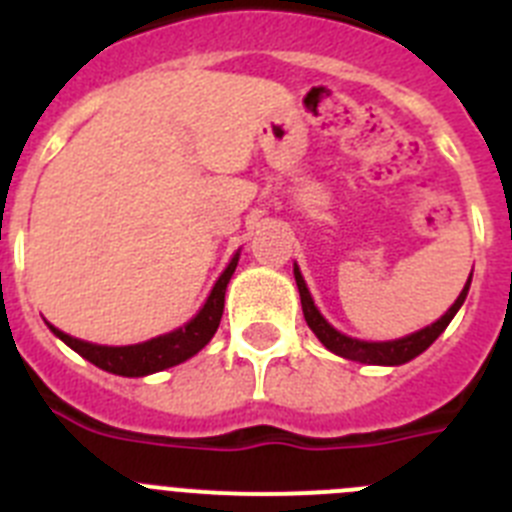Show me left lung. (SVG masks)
Masks as SVG:
<instances>
[{"label":"left lung","instance_id":"obj_1","mask_svg":"<svg viewBox=\"0 0 512 512\" xmlns=\"http://www.w3.org/2000/svg\"><path fill=\"white\" fill-rule=\"evenodd\" d=\"M295 282L297 289H300V300H302V312H305V320L310 325V330L318 336V341L323 343L328 351L333 354L343 356V359H351V361H361V364H382V366H397V364H405V361L415 359L418 354H423L425 348L431 346L438 336H441L446 325L454 320V315L459 312V307L464 305L467 300V292H469V284H472V277L467 279L464 289H461V295L456 297L454 305L446 310V315L431 323L428 328L418 330V333H410L405 338H397V341H382V343H369V341H359V338H348L343 336L341 330H336L328 320L320 315V310L315 307L310 297V289H307L305 279H302L300 269L295 264Z\"/></svg>","mask_w":512,"mask_h":512}]
</instances>
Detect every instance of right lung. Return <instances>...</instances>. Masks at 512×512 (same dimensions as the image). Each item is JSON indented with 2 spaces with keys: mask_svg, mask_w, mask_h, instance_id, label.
Masks as SVG:
<instances>
[{
  "mask_svg": "<svg viewBox=\"0 0 512 512\" xmlns=\"http://www.w3.org/2000/svg\"><path fill=\"white\" fill-rule=\"evenodd\" d=\"M238 256L241 253H235L230 264L225 266V271L220 274L215 287H212L202 310L184 328L171 330L166 336L151 338L146 343H133V346H99V343H89L69 336V333H63V330L53 328V325L51 330L66 346L74 348L76 354L92 361L94 366H99L104 372L120 374V377H146V374L153 372H164L169 366L192 359L215 336L220 318H223L225 289H228L230 277H233L235 266H238Z\"/></svg>",
  "mask_w": 512,
  "mask_h": 512,
  "instance_id": "obj_1",
  "label": "right lung"
}]
</instances>
